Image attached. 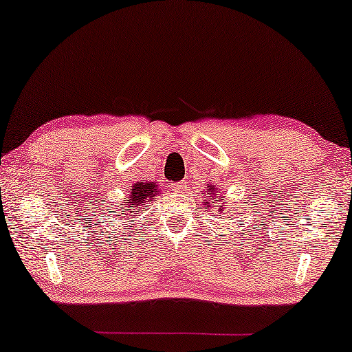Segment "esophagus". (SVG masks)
<instances>
[{
  "label": "esophagus",
  "instance_id": "1",
  "mask_svg": "<svg viewBox=\"0 0 352 352\" xmlns=\"http://www.w3.org/2000/svg\"><path fill=\"white\" fill-rule=\"evenodd\" d=\"M172 188H174V191H175V192H183V191H186V188H188V182H186V180L177 182V183H174V185H172Z\"/></svg>",
  "mask_w": 352,
  "mask_h": 352
}]
</instances>
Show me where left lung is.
I'll use <instances>...</instances> for the list:
<instances>
[{"mask_svg":"<svg viewBox=\"0 0 352 352\" xmlns=\"http://www.w3.org/2000/svg\"><path fill=\"white\" fill-rule=\"evenodd\" d=\"M214 199H217V202H219V212H221L223 210V199H221V197L217 195V188L215 186H210L209 188V191H207V209H210V206H212V202H214Z\"/></svg>","mask_w":352,"mask_h":352,"instance_id":"left-lung-1","label":"left lung"}]
</instances>
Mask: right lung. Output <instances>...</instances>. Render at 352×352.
Segmentation results:
<instances>
[{"instance_id": "1", "label": "right lung", "mask_w": 352, "mask_h": 352, "mask_svg": "<svg viewBox=\"0 0 352 352\" xmlns=\"http://www.w3.org/2000/svg\"><path fill=\"white\" fill-rule=\"evenodd\" d=\"M156 196L155 183L138 182L132 186V191H129L124 204L116 206L115 209L108 210V214L113 215V219H124V217H135L142 214V209H146V204Z\"/></svg>"}]
</instances>
